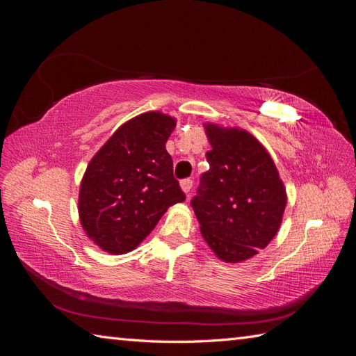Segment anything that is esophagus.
Listing matches in <instances>:
<instances>
[{"instance_id": "esophagus-1", "label": "esophagus", "mask_w": 356, "mask_h": 356, "mask_svg": "<svg viewBox=\"0 0 356 356\" xmlns=\"http://www.w3.org/2000/svg\"><path fill=\"white\" fill-rule=\"evenodd\" d=\"M191 188H193V179L186 178V179H182V181H181V190L184 191L186 195H188V193L191 191Z\"/></svg>"}]
</instances>
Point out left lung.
<instances>
[{
	"instance_id": "left-lung-1",
	"label": "left lung",
	"mask_w": 356,
	"mask_h": 356,
	"mask_svg": "<svg viewBox=\"0 0 356 356\" xmlns=\"http://www.w3.org/2000/svg\"><path fill=\"white\" fill-rule=\"evenodd\" d=\"M209 170L191 200L204 242L221 261L241 263L281 227L286 190L263 144L239 127L203 123Z\"/></svg>"
}]
</instances>
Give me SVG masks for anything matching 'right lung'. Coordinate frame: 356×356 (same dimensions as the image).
I'll return each mask as SVG.
<instances>
[{
    "mask_svg": "<svg viewBox=\"0 0 356 356\" xmlns=\"http://www.w3.org/2000/svg\"><path fill=\"white\" fill-rule=\"evenodd\" d=\"M177 126L160 111L123 123L89 161L80 184L79 217L102 251H134L169 207L186 200L174 178L166 141Z\"/></svg>",
    "mask_w": 356,
    "mask_h": 356,
    "instance_id": "add662e5",
    "label": "right lung"
}]
</instances>
